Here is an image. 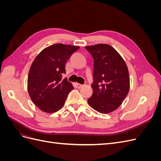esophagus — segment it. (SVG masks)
<instances>
[{
	"label": "esophagus",
	"mask_w": 161,
	"mask_h": 161,
	"mask_svg": "<svg viewBox=\"0 0 161 161\" xmlns=\"http://www.w3.org/2000/svg\"><path fill=\"white\" fill-rule=\"evenodd\" d=\"M82 85H81V84H79V83H76V86L78 87V88H80V87H82Z\"/></svg>",
	"instance_id": "34e87169"
}]
</instances>
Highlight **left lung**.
<instances>
[{"label": "left lung", "mask_w": 161, "mask_h": 161, "mask_svg": "<svg viewBox=\"0 0 161 161\" xmlns=\"http://www.w3.org/2000/svg\"><path fill=\"white\" fill-rule=\"evenodd\" d=\"M85 48L94 59L93 92L88 103L99 113H110L119 108L129 92L128 67L119 53L108 44Z\"/></svg>", "instance_id": "8db88e82"}]
</instances>
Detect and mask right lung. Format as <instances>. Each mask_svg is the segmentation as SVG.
<instances>
[{
    "label": "right lung",
    "mask_w": 161,
    "mask_h": 161,
    "mask_svg": "<svg viewBox=\"0 0 161 161\" xmlns=\"http://www.w3.org/2000/svg\"><path fill=\"white\" fill-rule=\"evenodd\" d=\"M79 46L56 43L43 49L31 66L27 89L32 101L40 109L54 113L62 108L74 89L66 78L65 65Z\"/></svg>",
    "instance_id": "add662e5"
}]
</instances>
